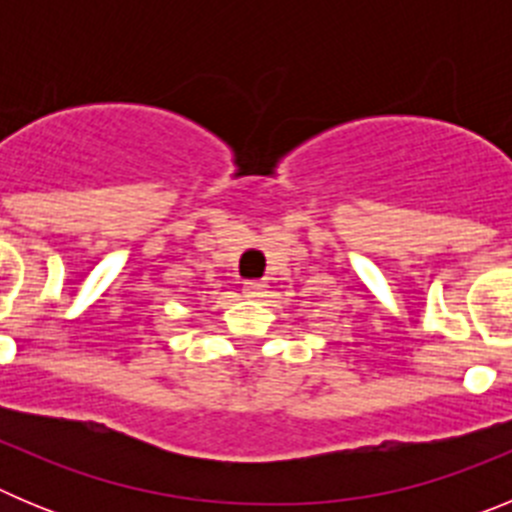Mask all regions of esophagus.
<instances>
[{"instance_id":"obj_1","label":"esophagus","mask_w":512,"mask_h":512,"mask_svg":"<svg viewBox=\"0 0 512 512\" xmlns=\"http://www.w3.org/2000/svg\"><path fill=\"white\" fill-rule=\"evenodd\" d=\"M243 295L251 297V300H259V297L266 295V284L259 282V279H248V282H243Z\"/></svg>"}]
</instances>
